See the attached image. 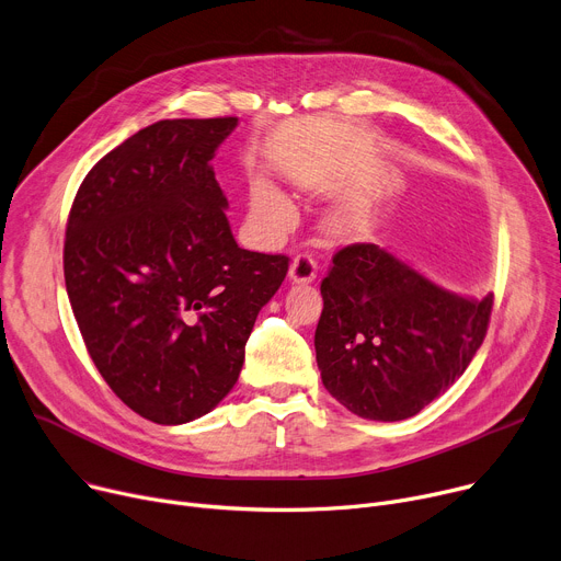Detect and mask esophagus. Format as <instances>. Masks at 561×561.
Here are the masks:
<instances>
[{"mask_svg": "<svg viewBox=\"0 0 561 561\" xmlns=\"http://www.w3.org/2000/svg\"><path fill=\"white\" fill-rule=\"evenodd\" d=\"M316 275H318V264L311 254L302 252L293 259L290 271H288V279L293 284H309L316 279Z\"/></svg>", "mask_w": 561, "mask_h": 561, "instance_id": "34e87169", "label": "esophagus"}]
</instances>
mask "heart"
<instances>
[{"mask_svg": "<svg viewBox=\"0 0 561 561\" xmlns=\"http://www.w3.org/2000/svg\"><path fill=\"white\" fill-rule=\"evenodd\" d=\"M250 207L254 220L271 230H286L295 216V209L288 203V198L268 180H256L252 184Z\"/></svg>", "mask_w": 561, "mask_h": 561, "instance_id": "obj_1", "label": "heart"}]
</instances>
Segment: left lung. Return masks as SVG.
I'll list each match as a JSON object with an SVG mask.
<instances>
[{"label":"left lung","instance_id":"obj_1","mask_svg":"<svg viewBox=\"0 0 561 561\" xmlns=\"http://www.w3.org/2000/svg\"><path fill=\"white\" fill-rule=\"evenodd\" d=\"M316 360L354 415L399 422L449 390L488 333L494 295L446 290L375 243L333 254L320 284Z\"/></svg>","mask_w":561,"mask_h":561}]
</instances>
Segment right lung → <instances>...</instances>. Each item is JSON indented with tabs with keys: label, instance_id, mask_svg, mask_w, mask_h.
Segmentation results:
<instances>
[{
	"label": "right lung",
	"instance_id": "1",
	"mask_svg": "<svg viewBox=\"0 0 561 561\" xmlns=\"http://www.w3.org/2000/svg\"><path fill=\"white\" fill-rule=\"evenodd\" d=\"M237 117L164 119L103 156L73 198L65 286L85 347L148 422L207 415L243 367L288 256L239 248L211 158Z\"/></svg>",
	"mask_w": 561,
	"mask_h": 561
}]
</instances>
